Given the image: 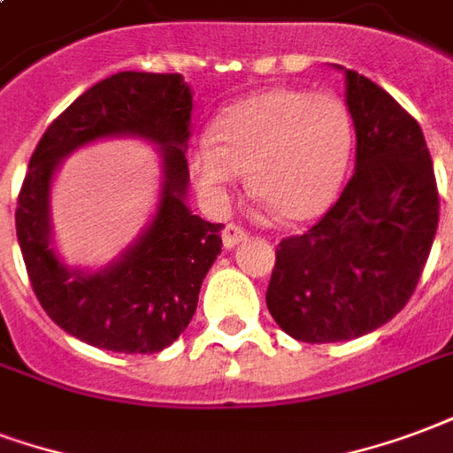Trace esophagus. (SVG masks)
<instances>
[{"mask_svg": "<svg viewBox=\"0 0 453 453\" xmlns=\"http://www.w3.org/2000/svg\"><path fill=\"white\" fill-rule=\"evenodd\" d=\"M249 236V231L243 229L241 224H224L222 229V241H224V249H234V246H239L241 241Z\"/></svg>", "mask_w": 453, "mask_h": 453, "instance_id": "obj_1", "label": "esophagus"}]
</instances>
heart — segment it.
I'll return each instance as SVG.
<instances>
[{
	"label": "heart",
	"mask_w": 453,
	"mask_h": 453,
	"mask_svg": "<svg viewBox=\"0 0 453 453\" xmlns=\"http://www.w3.org/2000/svg\"><path fill=\"white\" fill-rule=\"evenodd\" d=\"M214 137L195 142L190 168L204 193L219 197L249 171L250 195L280 219L306 222L338 193L349 151V120L338 98L270 88L226 108Z\"/></svg>",
	"instance_id": "heart-1"
}]
</instances>
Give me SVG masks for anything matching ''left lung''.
Masks as SVG:
<instances>
[{"label": "left lung", "instance_id": "8db88e82", "mask_svg": "<svg viewBox=\"0 0 453 453\" xmlns=\"http://www.w3.org/2000/svg\"><path fill=\"white\" fill-rule=\"evenodd\" d=\"M345 81L357 168L311 229L280 241L265 295L277 326L311 345L391 321L420 282L439 222L418 120L372 79L348 69Z\"/></svg>", "mask_w": 453, "mask_h": 453}]
</instances>
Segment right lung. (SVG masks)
<instances>
[{
    "label": "right lung",
    "mask_w": 453,
    "mask_h": 453,
    "mask_svg": "<svg viewBox=\"0 0 453 453\" xmlns=\"http://www.w3.org/2000/svg\"><path fill=\"white\" fill-rule=\"evenodd\" d=\"M193 94L180 74L118 72L79 96L38 142L16 204V236L38 302L62 331L101 349L151 355L186 331L207 270L222 250V224L188 210L186 142ZM140 134L165 150L159 212L118 264L81 276L50 246L47 195L58 158L87 141Z\"/></svg>",
    "instance_id": "1"
}]
</instances>
